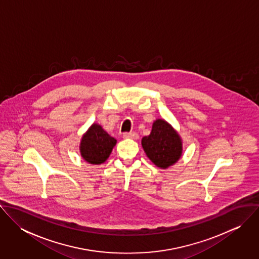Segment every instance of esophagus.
I'll return each instance as SVG.
<instances>
[{
  "label": "esophagus",
  "mask_w": 259,
  "mask_h": 259,
  "mask_svg": "<svg viewBox=\"0 0 259 259\" xmlns=\"http://www.w3.org/2000/svg\"><path fill=\"white\" fill-rule=\"evenodd\" d=\"M123 138L124 139H133V140H137L139 138V135L137 133H124L123 134Z\"/></svg>",
  "instance_id": "34e87169"
}]
</instances>
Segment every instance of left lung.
<instances>
[{
    "mask_svg": "<svg viewBox=\"0 0 259 259\" xmlns=\"http://www.w3.org/2000/svg\"><path fill=\"white\" fill-rule=\"evenodd\" d=\"M142 146L148 158L164 169L175 164L183 153L181 137L168 122L160 118L152 123L150 135L143 138Z\"/></svg>",
    "mask_w": 259,
    "mask_h": 259,
    "instance_id": "obj_1",
    "label": "left lung"
}]
</instances>
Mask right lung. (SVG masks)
Masks as SVG:
<instances>
[{"label":"right lung","instance_id":"obj_1","mask_svg":"<svg viewBox=\"0 0 259 259\" xmlns=\"http://www.w3.org/2000/svg\"><path fill=\"white\" fill-rule=\"evenodd\" d=\"M116 144V140L111 137L98 123H93L80 141V155L91 164L105 162Z\"/></svg>","mask_w":259,"mask_h":259}]
</instances>
